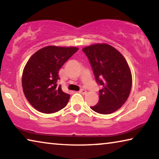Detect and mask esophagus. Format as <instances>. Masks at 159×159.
Returning <instances> with one entry per match:
<instances>
[{"mask_svg":"<svg viewBox=\"0 0 159 159\" xmlns=\"http://www.w3.org/2000/svg\"><path fill=\"white\" fill-rule=\"evenodd\" d=\"M79 92L81 93V94H86V91L85 90V89H80V90L79 91Z\"/></svg>","mask_w":159,"mask_h":159,"instance_id":"esophagus-1","label":"esophagus"}]
</instances>
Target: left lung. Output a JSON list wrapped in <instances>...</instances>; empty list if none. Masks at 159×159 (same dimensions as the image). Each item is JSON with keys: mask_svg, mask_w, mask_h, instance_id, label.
Masks as SVG:
<instances>
[{"mask_svg": "<svg viewBox=\"0 0 159 159\" xmlns=\"http://www.w3.org/2000/svg\"><path fill=\"white\" fill-rule=\"evenodd\" d=\"M82 50L89 58L96 80L102 86L99 102L91 109L102 115L115 112L127 101L132 88V74L126 60L106 43L91 44Z\"/></svg>", "mask_w": 159, "mask_h": 159, "instance_id": "left-lung-1", "label": "left lung"}]
</instances>
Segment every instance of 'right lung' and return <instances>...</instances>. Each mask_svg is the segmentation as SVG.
Returning a JSON list of instances; mask_svg holds the SVG:
<instances>
[{"label":"right lung","instance_id":"1","mask_svg":"<svg viewBox=\"0 0 159 159\" xmlns=\"http://www.w3.org/2000/svg\"><path fill=\"white\" fill-rule=\"evenodd\" d=\"M79 48L47 46L37 51L22 73V88L31 105L40 112L54 113L64 108L70 95L58 86V71Z\"/></svg>","mask_w":159,"mask_h":159}]
</instances>
